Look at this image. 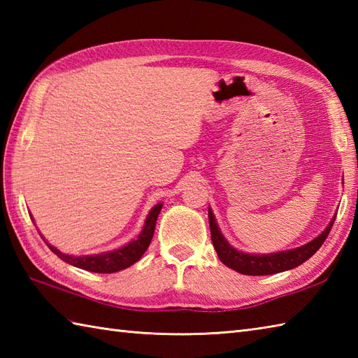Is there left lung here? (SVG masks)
<instances>
[{"instance_id": "obj_1", "label": "left lung", "mask_w": 358, "mask_h": 358, "mask_svg": "<svg viewBox=\"0 0 358 358\" xmlns=\"http://www.w3.org/2000/svg\"><path fill=\"white\" fill-rule=\"evenodd\" d=\"M334 222H336V217L332 218V222L328 224V227H326L317 238L309 241L305 246L268 255H250L234 249L229 243L223 238V235L217 226L214 214H212L209 209L210 238L212 245H214L217 250L218 258L222 260V263L227 266V268H231L240 273H245V275H271V273L289 271L292 268H296V266H300L301 263H305L322 248L324 240L328 238V235L332 229Z\"/></svg>"}]
</instances>
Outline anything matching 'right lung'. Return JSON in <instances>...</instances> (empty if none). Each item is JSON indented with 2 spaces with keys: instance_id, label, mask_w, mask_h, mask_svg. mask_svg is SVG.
I'll use <instances>...</instances> for the list:
<instances>
[{
  "instance_id": "add662e5",
  "label": "right lung",
  "mask_w": 358,
  "mask_h": 358,
  "mask_svg": "<svg viewBox=\"0 0 358 358\" xmlns=\"http://www.w3.org/2000/svg\"><path fill=\"white\" fill-rule=\"evenodd\" d=\"M162 208H163L162 203H158L155 208H152V210L149 212V215L146 218V223H144L143 231L138 235V238L131 241L124 248L112 250V252L98 254V255L73 257V255H67V254L59 252L57 248L50 246L49 243H45V245L49 246V249L53 254L58 255L63 262L75 266V268L96 272V273L118 272L121 269L129 268V266H132L135 262H138L141 255L146 252V249L150 245V240H152V237H154L157 218H158V214H159V210H162Z\"/></svg>"
}]
</instances>
